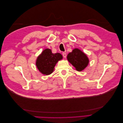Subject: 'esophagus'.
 <instances>
[{
	"instance_id": "34e87169",
	"label": "esophagus",
	"mask_w": 123,
	"mask_h": 123,
	"mask_svg": "<svg viewBox=\"0 0 123 123\" xmlns=\"http://www.w3.org/2000/svg\"><path fill=\"white\" fill-rule=\"evenodd\" d=\"M62 56H63V57H64V58H66V56H67V54H66V53H62Z\"/></svg>"
}]
</instances>
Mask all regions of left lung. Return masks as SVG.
Masks as SVG:
<instances>
[{"label": "left lung", "instance_id": "obj_1", "mask_svg": "<svg viewBox=\"0 0 123 123\" xmlns=\"http://www.w3.org/2000/svg\"><path fill=\"white\" fill-rule=\"evenodd\" d=\"M67 59L78 71H81L88 66L89 60L85 53L75 48L67 55Z\"/></svg>", "mask_w": 123, "mask_h": 123}]
</instances>
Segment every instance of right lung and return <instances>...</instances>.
<instances>
[{"mask_svg": "<svg viewBox=\"0 0 123 123\" xmlns=\"http://www.w3.org/2000/svg\"><path fill=\"white\" fill-rule=\"evenodd\" d=\"M62 59L61 54H54L51 49H46L37 58L36 66L40 72L44 75H49L53 72L56 63Z\"/></svg>", "mask_w": 123, "mask_h": 123, "instance_id": "add662e5", "label": "right lung"}]
</instances>
